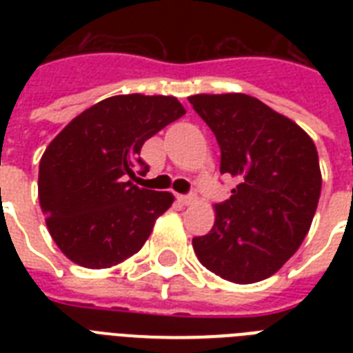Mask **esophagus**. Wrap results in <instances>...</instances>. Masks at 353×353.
Listing matches in <instances>:
<instances>
[{
    "mask_svg": "<svg viewBox=\"0 0 353 353\" xmlns=\"http://www.w3.org/2000/svg\"><path fill=\"white\" fill-rule=\"evenodd\" d=\"M177 199H179L183 205H192L198 201V196H196V194H188V196H177Z\"/></svg>",
    "mask_w": 353,
    "mask_h": 353,
    "instance_id": "esophagus-1",
    "label": "esophagus"
}]
</instances>
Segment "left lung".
Instances as JSON below:
<instances>
[{"label":"left lung","mask_w":353,"mask_h":353,"mask_svg":"<svg viewBox=\"0 0 353 353\" xmlns=\"http://www.w3.org/2000/svg\"><path fill=\"white\" fill-rule=\"evenodd\" d=\"M216 135L221 174L238 179L214 207L209 234L192 247L205 268L234 284L274 274L301 247L321 196L312 137L291 119L243 93L188 97Z\"/></svg>","instance_id":"8db88e82"}]
</instances>
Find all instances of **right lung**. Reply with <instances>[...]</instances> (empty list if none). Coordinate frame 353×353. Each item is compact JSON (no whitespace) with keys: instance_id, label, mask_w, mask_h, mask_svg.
<instances>
[{"instance_id":"right-lung-1","label":"right lung","mask_w":353,"mask_h":353,"mask_svg":"<svg viewBox=\"0 0 353 353\" xmlns=\"http://www.w3.org/2000/svg\"><path fill=\"white\" fill-rule=\"evenodd\" d=\"M185 115L176 97L117 95L97 102L52 139L38 198L60 251L88 269L117 265L144 245L174 196L133 185L144 141Z\"/></svg>"}]
</instances>
